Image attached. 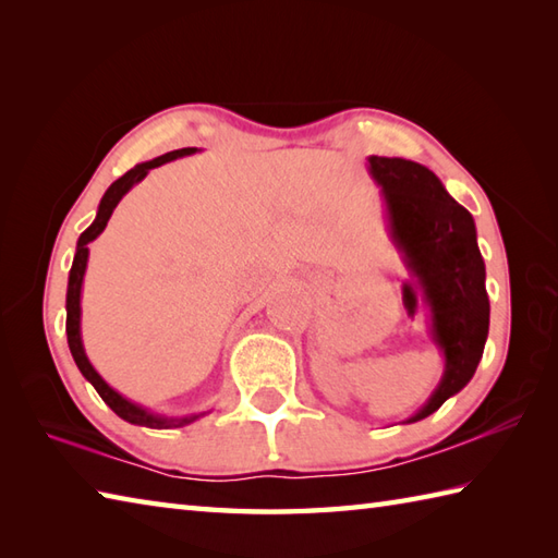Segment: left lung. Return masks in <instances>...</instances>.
I'll use <instances>...</instances> for the list:
<instances>
[{
	"label": "left lung",
	"mask_w": 558,
	"mask_h": 558,
	"mask_svg": "<svg viewBox=\"0 0 558 558\" xmlns=\"http://www.w3.org/2000/svg\"><path fill=\"white\" fill-rule=\"evenodd\" d=\"M369 174L381 186L388 228L432 310V338L446 369L426 405L408 422L429 417L468 386L489 336V298L475 220L441 180L420 162L369 156Z\"/></svg>",
	"instance_id": "8db88e82"
}]
</instances>
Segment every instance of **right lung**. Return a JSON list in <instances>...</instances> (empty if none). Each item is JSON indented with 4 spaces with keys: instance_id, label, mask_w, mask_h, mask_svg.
I'll use <instances>...</instances> for the list:
<instances>
[{
    "instance_id": "right-lung-1",
    "label": "right lung",
    "mask_w": 558,
    "mask_h": 558,
    "mask_svg": "<svg viewBox=\"0 0 558 558\" xmlns=\"http://www.w3.org/2000/svg\"><path fill=\"white\" fill-rule=\"evenodd\" d=\"M196 153V148H180V150H172V153H165L160 158H153L148 162H141L136 168L129 170L126 174H122L120 180L112 182L108 192L100 198V206H98V216L93 220L90 228L86 232H81L78 242H76V256H74V264H71L69 270V288H66V340H69V350H71V357H74L78 372L88 378L93 384V388L98 390V396L108 402V405L114 410V414H120L122 420L138 424V426H148V429H177V426H186L196 422L198 417H204L206 412H196V414H184V417H162V414H153L146 408L136 405V402L126 400L124 396L117 393L114 388H110L108 384L102 381V376L93 369V364L86 357V350H83V342H81V286H83V272H86V264H88V244L96 240V236L105 230V225H108L112 210L120 204L122 196L132 189L134 184H138L144 177L153 170V168H160V165L177 160L182 156H192Z\"/></svg>"
}]
</instances>
